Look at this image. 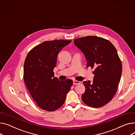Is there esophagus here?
<instances>
[{"label":"esophagus","mask_w":135,"mask_h":135,"mask_svg":"<svg viewBox=\"0 0 135 135\" xmlns=\"http://www.w3.org/2000/svg\"><path fill=\"white\" fill-rule=\"evenodd\" d=\"M80 84V81H79L76 80H73V85H78Z\"/></svg>","instance_id":"esophagus-1"}]
</instances>
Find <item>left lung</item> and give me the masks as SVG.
<instances>
[{"mask_svg": "<svg viewBox=\"0 0 135 135\" xmlns=\"http://www.w3.org/2000/svg\"><path fill=\"white\" fill-rule=\"evenodd\" d=\"M74 44L84 54L87 67L94 68L92 84L84 81L83 102L93 107H100L110 102L117 90L122 65L117 51L108 40L94 36L74 40Z\"/></svg>", "mask_w": 135, "mask_h": 135, "instance_id": "obj_1", "label": "left lung"}]
</instances>
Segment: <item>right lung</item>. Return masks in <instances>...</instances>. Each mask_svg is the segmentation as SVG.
<instances>
[{
  "label": "right lung",
  "mask_w": 135,
  "mask_h": 135,
  "mask_svg": "<svg viewBox=\"0 0 135 135\" xmlns=\"http://www.w3.org/2000/svg\"><path fill=\"white\" fill-rule=\"evenodd\" d=\"M71 41H46L31 49L24 64V80L31 97L41 109L48 111L58 109L64 104L73 81H60L53 69L61 50Z\"/></svg>",
  "instance_id": "add662e5"
}]
</instances>
